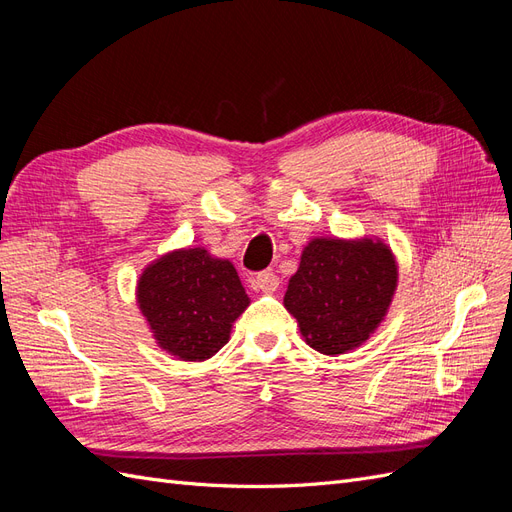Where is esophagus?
Listing matches in <instances>:
<instances>
[{
  "label": "esophagus",
  "mask_w": 512,
  "mask_h": 512,
  "mask_svg": "<svg viewBox=\"0 0 512 512\" xmlns=\"http://www.w3.org/2000/svg\"><path fill=\"white\" fill-rule=\"evenodd\" d=\"M252 288L275 292L277 288H280V277H277L273 271H260L258 275L252 277Z\"/></svg>",
  "instance_id": "esophagus-1"
}]
</instances>
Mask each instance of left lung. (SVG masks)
Masks as SVG:
<instances>
[{
  "mask_svg": "<svg viewBox=\"0 0 512 512\" xmlns=\"http://www.w3.org/2000/svg\"><path fill=\"white\" fill-rule=\"evenodd\" d=\"M397 265L378 241L314 239L284 297L305 342L322 354H344L376 331L391 305Z\"/></svg>",
  "mask_w": 512,
  "mask_h": 512,
  "instance_id": "left-lung-1",
  "label": "left lung"
}]
</instances>
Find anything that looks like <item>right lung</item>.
Masks as SVG:
<instances>
[{
    "instance_id": "obj_1",
    "label": "right lung",
    "mask_w": 512,
    "mask_h": 512,
    "mask_svg": "<svg viewBox=\"0 0 512 512\" xmlns=\"http://www.w3.org/2000/svg\"><path fill=\"white\" fill-rule=\"evenodd\" d=\"M138 305L164 350L181 361H205L228 342L232 322L250 299L228 260L194 247L145 269Z\"/></svg>"
}]
</instances>
